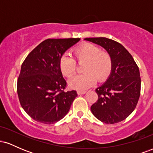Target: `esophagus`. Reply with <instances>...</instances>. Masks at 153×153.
Returning a JSON list of instances; mask_svg holds the SVG:
<instances>
[{
  "label": "esophagus",
  "mask_w": 153,
  "mask_h": 153,
  "mask_svg": "<svg viewBox=\"0 0 153 153\" xmlns=\"http://www.w3.org/2000/svg\"><path fill=\"white\" fill-rule=\"evenodd\" d=\"M77 93H78V95H82V94H85V93H86V91H77Z\"/></svg>",
  "instance_id": "esophagus-1"
}]
</instances>
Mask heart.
I'll return each instance as SVG.
<instances>
[{"instance_id": "obj_1", "label": "heart", "mask_w": 153, "mask_h": 153, "mask_svg": "<svg viewBox=\"0 0 153 153\" xmlns=\"http://www.w3.org/2000/svg\"><path fill=\"white\" fill-rule=\"evenodd\" d=\"M99 49L89 43L80 45L73 50L78 62H85L82 73L70 80L71 88L85 90L94 85L98 80L103 81L108 78L112 68V61L106 52H99ZM59 71L66 78H71L76 71V62L69 54H63L59 61Z\"/></svg>"}]
</instances>
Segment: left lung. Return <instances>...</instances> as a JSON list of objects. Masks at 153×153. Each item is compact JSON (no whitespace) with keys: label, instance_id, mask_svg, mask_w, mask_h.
<instances>
[{"label":"left lung","instance_id":"1","mask_svg":"<svg viewBox=\"0 0 153 153\" xmlns=\"http://www.w3.org/2000/svg\"><path fill=\"white\" fill-rule=\"evenodd\" d=\"M84 40L103 47L112 61L109 76L96 89L99 99L91 106V112L106 124L122 122L132 113L140 98L141 79L138 67L124 46L114 40L105 37Z\"/></svg>","mask_w":153,"mask_h":153}]
</instances>
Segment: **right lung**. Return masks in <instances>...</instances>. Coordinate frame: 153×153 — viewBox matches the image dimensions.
<instances>
[{
  "label": "right lung",
  "mask_w": 153,
  "mask_h": 153,
  "mask_svg": "<svg viewBox=\"0 0 153 153\" xmlns=\"http://www.w3.org/2000/svg\"><path fill=\"white\" fill-rule=\"evenodd\" d=\"M80 39H48L28 54L17 82L22 108L38 122L51 124L69 111L78 94L65 92L66 81L59 71V61L65 52Z\"/></svg>",
  "instance_id": "1"
}]
</instances>
